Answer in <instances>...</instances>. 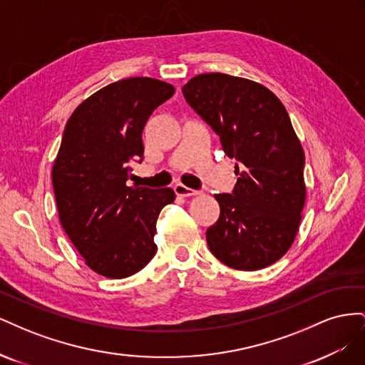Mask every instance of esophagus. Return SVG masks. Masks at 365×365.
Masks as SVG:
<instances>
[{"instance_id": "1", "label": "esophagus", "mask_w": 365, "mask_h": 365, "mask_svg": "<svg viewBox=\"0 0 365 365\" xmlns=\"http://www.w3.org/2000/svg\"><path fill=\"white\" fill-rule=\"evenodd\" d=\"M173 190H175L176 195H178V196H184V197H185V196H195V195L200 193L197 190L190 189V187H185L184 184H175Z\"/></svg>"}]
</instances>
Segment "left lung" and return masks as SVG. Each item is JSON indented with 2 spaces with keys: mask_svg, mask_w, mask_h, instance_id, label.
Instances as JSON below:
<instances>
[{
  "mask_svg": "<svg viewBox=\"0 0 365 365\" xmlns=\"http://www.w3.org/2000/svg\"><path fill=\"white\" fill-rule=\"evenodd\" d=\"M182 94L237 161L233 192L215 195L220 215L208 248L230 268H267L291 248L306 200L304 152L288 111L267 86L224 73L195 76Z\"/></svg>",
  "mask_w": 365,
  "mask_h": 365,
  "instance_id": "8db88e82",
  "label": "left lung"
}]
</instances>
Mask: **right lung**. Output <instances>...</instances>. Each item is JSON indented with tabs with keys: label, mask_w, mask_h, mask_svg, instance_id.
I'll use <instances>...</instances> for the list:
<instances>
[{
	"label": "right lung",
	"mask_w": 365,
	"mask_h": 365,
	"mask_svg": "<svg viewBox=\"0 0 365 365\" xmlns=\"http://www.w3.org/2000/svg\"><path fill=\"white\" fill-rule=\"evenodd\" d=\"M175 88L150 77L108 85L74 109L53 164V190L65 233L85 263L109 279L138 272L157 252L153 236L172 189L129 187L141 163V134Z\"/></svg>",
	"instance_id": "obj_1"
}]
</instances>
